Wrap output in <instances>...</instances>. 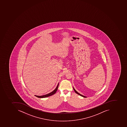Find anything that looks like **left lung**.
I'll use <instances>...</instances> for the list:
<instances>
[{
	"instance_id": "1",
	"label": "left lung",
	"mask_w": 127,
	"mask_h": 127,
	"mask_svg": "<svg viewBox=\"0 0 127 127\" xmlns=\"http://www.w3.org/2000/svg\"><path fill=\"white\" fill-rule=\"evenodd\" d=\"M73 90H74V91L76 93V94H77L79 95H80L81 96H82V97H85V98H86V96H84L82 95H81V94H79V93L78 92H77V91L75 90V89H74V88H73Z\"/></svg>"
}]
</instances>
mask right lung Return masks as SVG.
Masks as SVG:
<instances>
[{
    "instance_id": "obj_1",
    "label": "right lung",
    "mask_w": 127,
    "mask_h": 127,
    "mask_svg": "<svg viewBox=\"0 0 127 127\" xmlns=\"http://www.w3.org/2000/svg\"><path fill=\"white\" fill-rule=\"evenodd\" d=\"M59 83L58 84V86H57L56 89L54 90V91H52V92L49 93V94H47L45 95L42 96H37L35 95L36 97H38V98H45V97H48V96H50L54 94L58 90V88Z\"/></svg>"
}]
</instances>
